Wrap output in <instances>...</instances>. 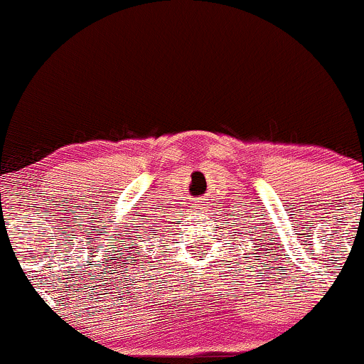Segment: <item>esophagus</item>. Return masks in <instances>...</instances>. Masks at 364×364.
I'll list each match as a JSON object with an SVG mask.
<instances>
[{"instance_id": "esophagus-1", "label": "esophagus", "mask_w": 364, "mask_h": 364, "mask_svg": "<svg viewBox=\"0 0 364 364\" xmlns=\"http://www.w3.org/2000/svg\"><path fill=\"white\" fill-rule=\"evenodd\" d=\"M203 205H204L203 203H199V204H197V209H203Z\"/></svg>"}]
</instances>
